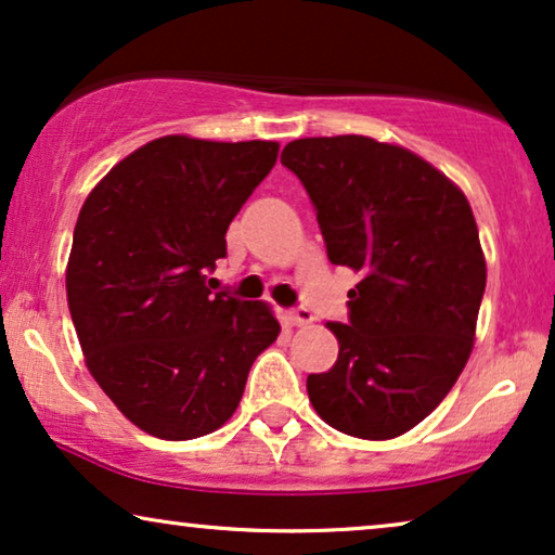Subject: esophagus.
Masks as SVG:
<instances>
[{"mask_svg":"<svg viewBox=\"0 0 555 555\" xmlns=\"http://www.w3.org/2000/svg\"><path fill=\"white\" fill-rule=\"evenodd\" d=\"M286 322H289L292 327H307V324L314 322V314L309 312L307 307H297V309H289V312H286Z\"/></svg>","mask_w":555,"mask_h":555,"instance_id":"1","label":"esophagus"}]
</instances>
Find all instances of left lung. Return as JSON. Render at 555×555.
<instances>
[{
    "mask_svg": "<svg viewBox=\"0 0 555 555\" xmlns=\"http://www.w3.org/2000/svg\"><path fill=\"white\" fill-rule=\"evenodd\" d=\"M327 258L360 282L327 322L337 363L307 378L314 411L358 439H396L444 401L467 365L487 266L464 192L403 146L371 137L289 142Z\"/></svg>",
    "mask_w": 555,
    "mask_h": 555,
    "instance_id": "left-lung-1",
    "label": "left lung"
}]
</instances>
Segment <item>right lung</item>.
<instances>
[{"label": "right lung", "mask_w": 555, "mask_h": 555, "mask_svg": "<svg viewBox=\"0 0 555 555\" xmlns=\"http://www.w3.org/2000/svg\"><path fill=\"white\" fill-rule=\"evenodd\" d=\"M276 154V142L162 137L118 162L80 208L65 271L73 324L103 393L152 437L223 426L282 332L269 305L205 284Z\"/></svg>", "instance_id": "right-lung-1"}]
</instances>
